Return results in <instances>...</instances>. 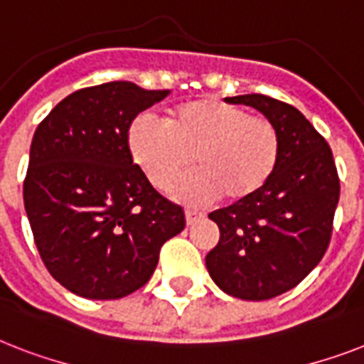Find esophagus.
Listing matches in <instances>:
<instances>
[{
  "instance_id": "obj_1",
  "label": "esophagus",
  "mask_w": 364,
  "mask_h": 364,
  "mask_svg": "<svg viewBox=\"0 0 364 364\" xmlns=\"http://www.w3.org/2000/svg\"><path fill=\"white\" fill-rule=\"evenodd\" d=\"M202 217V213L196 210H185V219H187V225H193L196 219H200Z\"/></svg>"
}]
</instances>
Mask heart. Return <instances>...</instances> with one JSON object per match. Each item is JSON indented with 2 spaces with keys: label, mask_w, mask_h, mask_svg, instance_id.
<instances>
[{
  "label": "heart",
  "mask_w": 364,
  "mask_h": 364,
  "mask_svg": "<svg viewBox=\"0 0 364 364\" xmlns=\"http://www.w3.org/2000/svg\"><path fill=\"white\" fill-rule=\"evenodd\" d=\"M128 149L151 185L168 191L194 162L173 194L191 204L221 198L228 205L257 198L276 176L283 137L268 117L251 115L225 100L185 102L166 121L137 115L128 128Z\"/></svg>",
  "instance_id": "1"
}]
</instances>
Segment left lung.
<instances>
[{"instance_id": "left-lung-1", "label": "left lung", "mask_w": 364, "mask_h": 364, "mask_svg": "<svg viewBox=\"0 0 364 364\" xmlns=\"http://www.w3.org/2000/svg\"><path fill=\"white\" fill-rule=\"evenodd\" d=\"M227 102L251 105L276 122L283 153L257 198L211 213L221 238L205 266L225 293L268 300L296 287L323 259L340 198L338 171L325 137L296 107L264 94Z\"/></svg>"}]
</instances>
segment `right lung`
<instances>
[{
    "mask_svg": "<svg viewBox=\"0 0 364 364\" xmlns=\"http://www.w3.org/2000/svg\"><path fill=\"white\" fill-rule=\"evenodd\" d=\"M168 90L111 81L70 94L33 134L24 205L50 276L71 293L115 300L151 279L160 247L185 228L134 164L130 122Z\"/></svg>",
    "mask_w": 364,
    "mask_h": 364,
    "instance_id": "add662e5",
    "label": "right lung"
}]
</instances>
